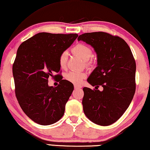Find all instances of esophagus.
<instances>
[{
  "instance_id": "1",
  "label": "esophagus",
  "mask_w": 150,
  "mask_h": 150,
  "mask_svg": "<svg viewBox=\"0 0 150 150\" xmlns=\"http://www.w3.org/2000/svg\"><path fill=\"white\" fill-rule=\"evenodd\" d=\"M74 88H75V89H80V88H81V86H80V85L75 84L74 86Z\"/></svg>"
}]
</instances>
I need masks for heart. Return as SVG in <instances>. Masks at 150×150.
Segmentation results:
<instances>
[{
  "label": "heart",
  "instance_id": "obj_1",
  "mask_svg": "<svg viewBox=\"0 0 150 150\" xmlns=\"http://www.w3.org/2000/svg\"><path fill=\"white\" fill-rule=\"evenodd\" d=\"M72 51L76 54L79 56L82 59L86 61L87 66H90L92 64V61L90 59L93 55V50L91 47L86 44L79 43L72 48ZM68 53L67 51H63L61 53L59 57V65L62 69H66L67 64ZM87 74L85 72H79V71H69L65 74V79L68 81L75 84H79L83 80L86 79Z\"/></svg>",
  "mask_w": 150,
  "mask_h": 150
}]
</instances>
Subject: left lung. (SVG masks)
Listing matches in <instances>:
<instances>
[{
    "instance_id": "left-lung-1",
    "label": "left lung",
    "mask_w": 150,
    "mask_h": 150,
    "mask_svg": "<svg viewBox=\"0 0 150 150\" xmlns=\"http://www.w3.org/2000/svg\"><path fill=\"white\" fill-rule=\"evenodd\" d=\"M77 40L94 48L98 67L88 79L93 89L83 88V112L91 121L101 126L113 124L122 117L135 92L136 63L127 42L106 32L86 33ZM103 87L102 91L97 89Z\"/></svg>"
}]
</instances>
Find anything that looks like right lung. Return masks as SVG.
Returning a JSON list of instances; mask_svg holds the SVG:
<instances>
[{"instance_id": "right-lung-1", "label": "right lung", "mask_w": 150, "mask_h": 150, "mask_svg": "<svg viewBox=\"0 0 150 150\" xmlns=\"http://www.w3.org/2000/svg\"><path fill=\"white\" fill-rule=\"evenodd\" d=\"M77 37V33L41 32L18 48L13 64L15 96L25 115L38 124L52 125L64 115L74 87L62 78L58 86L50 87L48 78L60 75H54L61 69L59 55Z\"/></svg>"}]
</instances>
